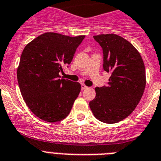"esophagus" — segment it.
<instances>
[{
    "label": "esophagus",
    "mask_w": 161,
    "mask_h": 161,
    "mask_svg": "<svg viewBox=\"0 0 161 161\" xmlns=\"http://www.w3.org/2000/svg\"><path fill=\"white\" fill-rule=\"evenodd\" d=\"M81 88H82V90H84V89L87 88V86L85 84H81Z\"/></svg>",
    "instance_id": "34e87169"
}]
</instances>
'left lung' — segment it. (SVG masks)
I'll use <instances>...</instances> for the list:
<instances>
[{
  "instance_id": "8db88e82",
  "label": "left lung",
  "mask_w": 161,
  "mask_h": 161,
  "mask_svg": "<svg viewBox=\"0 0 161 161\" xmlns=\"http://www.w3.org/2000/svg\"><path fill=\"white\" fill-rule=\"evenodd\" d=\"M104 53L103 67L111 72L107 86L96 87L89 105L96 118L114 124L126 118L140 101L146 72L140 53L129 41L116 34L95 36Z\"/></svg>"
}]
</instances>
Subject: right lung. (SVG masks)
Segmentation results:
<instances>
[{"instance_id":"right-lung-1","label":"right lung","mask_w":161,"mask_h":161,"mask_svg":"<svg viewBox=\"0 0 161 161\" xmlns=\"http://www.w3.org/2000/svg\"><path fill=\"white\" fill-rule=\"evenodd\" d=\"M85 36L70 37L54 32L40 35L26 45L17 69L23 100L37 117L47 122L65 119L79 96L78 82L60 79Z\"/></svg>"}]
</instances>
